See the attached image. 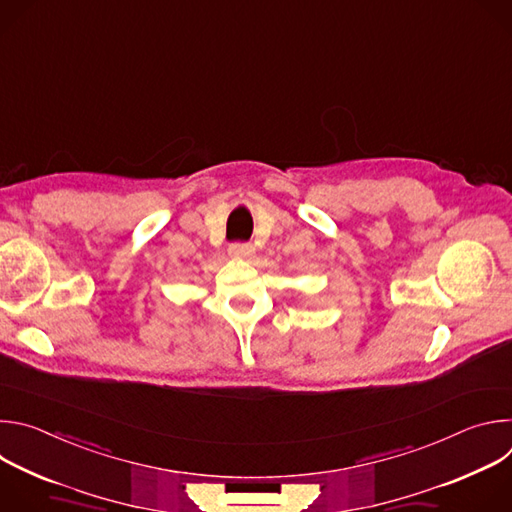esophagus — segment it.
<instances>
[{"instance_id":"esophagus-1","label":"esophagus","mask_w":512,"mask_h":512,"mask_svg":"<svg viewBox=\"0 0 512 512\" xmlns=\"http://www.w3.org/2000/svg\"><path fill=\"white\" fill-rule=\"evenodd\" d=\"M253 245L251 243H233L231 247H229V253L233 255V257H251L253 255Z\"/></svg>"}]
</instances>
